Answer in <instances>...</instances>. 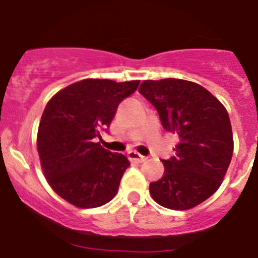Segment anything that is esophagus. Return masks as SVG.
<instances>
[{
    "label": "esophagus",
    "instance_id": "obj_1",
    "mask_svg": "<svg viewBox=\"0 0 258 258\" xmlns=\"http://www.w3.org/2000/svg\"><path fill=\"white\" fill-rule=\"evenodd\" d=\"M128 159L131 162H137V163H142V162L146 161V157H143V155H141L139 153H137V151H128Z\"/></svg>",
    "mask_w": 258,
    "mask_h": 258
}]
</instances>
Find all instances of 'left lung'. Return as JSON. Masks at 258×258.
<instances>
[{"label": "left lung", "instance_id": "1", "mask_svg": "<svg viewBox=\"0 0 258 258\" xmlns=\"http://www.w3.org/2000/svg\"><path fill=\"white\" fill-rule=\"evenodd\" d=\"M139 92L155 107L166 131L176 134L175 155L163 162L165 175L150 183L163 208L187 210L221 186L233 155V134L225 107L196 83L180 79L146 80Z\"/></svg>", "mask_w": 258, "mask_h": 258}]
</instances>
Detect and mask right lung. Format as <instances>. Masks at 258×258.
<instances>
[{
    "label": "right lung",
    "instance_id": "add662e5",
    "mask_svg": "<svg viewBox=\"0 0 258 258\" xmlns=\"http://www.w3.org/2000/svg\"><path fill=\"white\" fill-rule=\"evenodd\" d=\"M138 86L139 80L87 79L48 101L38 125V155L50 187L70 204L97 208L116 196L130 162L96 139L108 131L117 105Z\"/></svg>",
    "mask_w": 258,
    "mask_h": 258
}]
</instances>
